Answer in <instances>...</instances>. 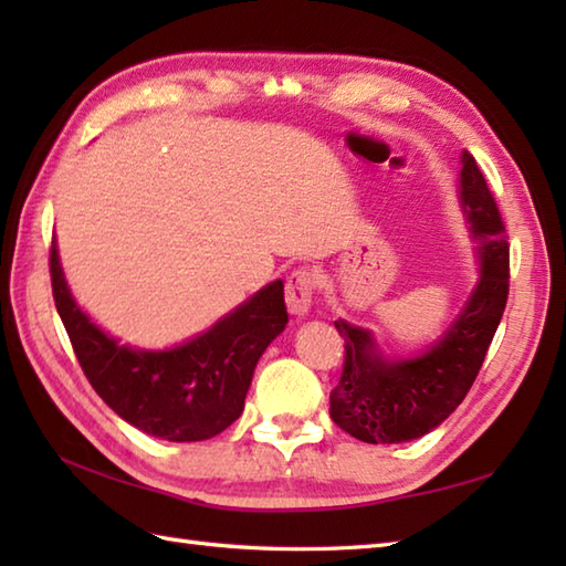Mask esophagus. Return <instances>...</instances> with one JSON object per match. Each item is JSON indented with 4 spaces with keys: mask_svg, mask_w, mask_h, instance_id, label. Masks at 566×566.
<instances>
[{
    "mask_svg": "<svg viewBox=\"0 0 566 566\" xmlns=\"http://www.w3.org/2000/svg\"><path fill=\"white\" fill-rule=\"evenodd\" d=\"M314 292H316L314 272L294 270L290 276H286L284 296H286V306H290L292 314L304 316L311 306V296H314Z\"/></svg>",
    "mask_w": 566,
    "mask_h": 566,
    "instance_id": "obj_1",
    "label": "esophagus"
}]
</instances>
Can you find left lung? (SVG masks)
<instances>
[{
  "mask_svg": "<svg viewBox=\"0 0 566 566\" xmlns=\"http://www.w3.org/2000/svg\"><path fill=\"white\" fill-rule=\"evenodd\" d=\"M460 197L482 255V280L462 316L432 350L401 363H387L369 333L335 321L345 340L343 375L331 391L333 423L353 438L384 444L406 442L438 428L484 365V357L509 302V238L496 199L472 155H462Z\"/></svg>",
  "mask_w": 566,
  "mask_h": 566,
  "instance_id": "left-lung-1",
  "label": "left lung"
}]
</instances>
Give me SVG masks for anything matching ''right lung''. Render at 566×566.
Wrapping results in <instances>:
<instances>
[{
  "instance_id": "add662e5",
  "label": "right lung",
  "mask_w": 566,
  "mask_h": 566,
  "mask_svg": "<svg viewBox=\"0 0 566 566\" xmlns=\"http://www.w3.org/2000/svg\"><path fill=\"white\" fill-rule=\"evenodd\" d=\"M48 268L55 308L92 389L130 426L172 442L219 436L243 413L258 359L290 321L284 284L276 280L187 345L165 353L130 350L72 302L55 238Z\"/></svg>"
}]
</instances>
